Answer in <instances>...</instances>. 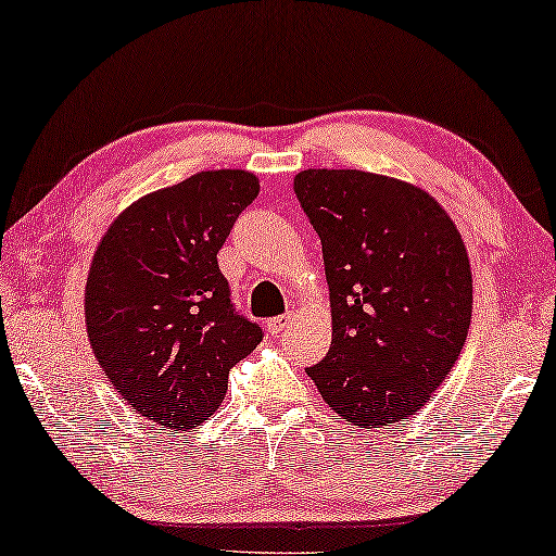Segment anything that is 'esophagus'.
Here are the masks:
<instances>
[{"instance_id":"1","label":"esophagus","mask_w":556,"mask_h":556,"mask_svg":"<svg viewBox=\"0 0 556 556\" xmlns=\"http://www.w3.org/2000/svg\"><path fill=\"white\" fill-rule=\"evenodd\" d=\"M288 323H290V315H278V317H270L266 327H268V332L280 334L288 327Z\"/></svg>"}]
</instances>
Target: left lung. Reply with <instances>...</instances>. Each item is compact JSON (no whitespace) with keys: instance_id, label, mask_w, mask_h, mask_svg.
Returning <instances> with one entry per match:
<instances>
[{"instance_id":"8db88e82","label":"left lung","mask_w":556,"mask_h":556,"mask_svg":"<svg viewBox=\"0 0 556 556\" xmlns=\"http://www.w3.org/2000/svg\"><path fill=\"white\" fill-rule=\"evenodd\" d=\"M295 197L320 236L332 344L307 375L362 429L412 416L466 344L470 261L435 199L359 169H305Z\"/></svg>"}]
</instances>
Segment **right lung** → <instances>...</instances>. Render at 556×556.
<instances>
[{
  "instance_id": "obj_1",
  "label": "right lung",
  "mask_w": 556,
  "mask_h": 556,
  "mask_svg": "<svg viewBox=\"0 0 556 556\" xmlns=\"http://www.w3.org/2000/svg\"><path fill=\"white\" fill-rule=\"evenodd\" d=\"M256 175L199 172L138 199L98 243L86 330L108 381L140 416L189 431L224 402L263 332L236 313L216 253L258 197Z\"/></svg>"
}]
</instances>
